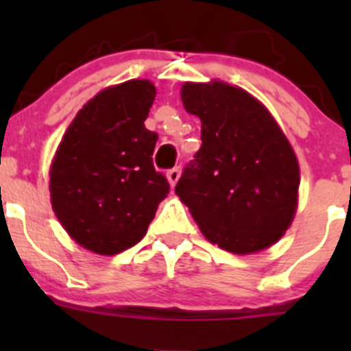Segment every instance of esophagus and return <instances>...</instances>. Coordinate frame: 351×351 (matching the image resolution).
I'll use <instances>...</instances> for the list:
<instances>
[{
  "instance_id": "34e87169",
  "label": "esophagus",
  "mask_w": 351,
  "mask_h": 351,
  "mask_svg": "<svg viewBox=\"0 0 351 351\" xmlns=\"http://www.w3.org/2000/svg\"><path fill=\"white\" fill-rule=\"evenodd\" d=\"M167 178H169L170 186H176V182H178L179 178H181V169H179V167H173V169H170L169 172H167Z\"/></svg>"
}]
</instances>
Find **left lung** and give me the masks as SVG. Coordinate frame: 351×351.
<instances>
[{
	"mask_svg": "<svg viewBox=\"0 0 351 351\" xmlns=\"http://www.w3.org/2000/svg\"><path fill=\"white\" fill-rule=\"evenodd\" d=\"M181 100L200 117L202 145L176 193L213 244L237 255L274 244L297 207L299 163L269 110L223 82H186Z\"/></svg>",
	"mask_w": 351,
	"mask_h": 351,
	"instance_id": "left-lung-1",
	"label": "left lung"
}]
</instances>
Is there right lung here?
<instances>
[{
    "label": "right lung",
    "instance_id": "obj_1",
    "mask_svg": "<svg viewBox=\"0 0 351 351\" xmlns=\"http://www.w3.org/2000/svg\"><path fill=\"white\" fill-rule=\"evenodd\" d=\"M156 89L128 80L84 105L51 167V202L64 230L98 255L135 246L170 184L153 165L158 133L145 128Z\"/></svg>",
    "mask_w": 351,
    "mask_h": 351
}]
</instances>
